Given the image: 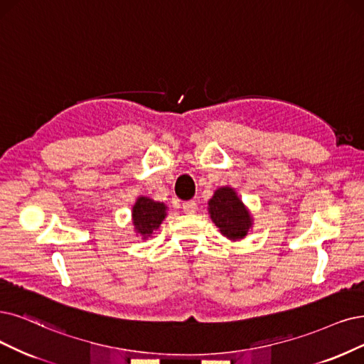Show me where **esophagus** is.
Returning <instances> with one entry per match:
<instances>
[{"label":"esophagus","mask_w":364,"mask_h":364,"mask_svg":"<svg viewBox=\"0 0 364 364\" xmlns=\"http://www.w3.org/2000/svg\"><path fill=\"white\" fill-rule=\"evenodd\" d=\"M196 207H198L196 200H186V203H183V210H184V213H187V214L193 213V211L196 210Z\"/></svg>","instance_id":"1"}]
</instances>
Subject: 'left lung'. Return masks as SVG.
<instances>
[{"instance_id":"8db88e82","label":"left lung","mask_w":364,"mask_h":364,"mask_svg":"<svg viewBox=\"0 0 364 364\" xmlns=\"http://www.w3.org/2000/svg\"><path fill=\"white\" fill-rule=\"evenodd\" d=\"M211 220L223 235L231 240L245 238L252 226V219L231 187H220L208 200Z\"/></svg>"}]
</instances>
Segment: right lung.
<instances>
[{
	"mask_svg": "<svg viewBox=\"0 0 364 364\" xmlns=\"http://www.w3.org/2000/svg\"><path fill=\"white\" fill-rule=\"evenodd\" d=\"M133 225L134 231L141 234L144 238L150 237L154 230H157L161 220L166 216V207L161 203L141 196L136 204L133 205Z\"/></svg>",
	"mask_w": 364,
	"mask_h": 364,
	"instance_id": "add662e5",
	"label": "right lung"
}]
</instances>
